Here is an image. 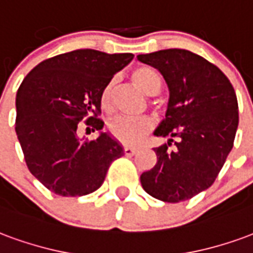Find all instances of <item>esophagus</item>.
<instances>
[{
  "label": "esophagus",
  "mask_w": 253,
  "mask_h": 253,
  "mask_svg": "<svg viewBox=\"0 0 253 253\" xmlns=\"http://www.w3.org/2000/svg\"><path fill=\"white\" fill-rule=\"evenodd\" d=\"M135 153H137V149L135 148H128V146L125 148V154H126V156H132V154Z\"/></svg>",
  "instance_id": "1"
}]
</instances>
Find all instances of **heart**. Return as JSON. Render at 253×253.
<instances>
[{
    "label": "heart",
    "mask_w": 253,
    "mask_h": 253,
    "mask_svg": "<svg viewBox=\"0 0 253 253\" xmlns=\"http://www.w3.org/2000/svg\"><path fill=\"white\" fill-rule=\"evenodd\" d=\"M131 77L134 83L146 94L157 93L161 86L159 74L150 67H137L131 73ZM112 89H114V81H110L101 92L100 101H101V107L105 110H110ZM108 128H110L111 135L115 138L116 141L125 145H138L152 131L153 119L150 116H138V118L115 116L108 123Z\"/></svg>",
    "instance_id": "b5f03b06"
}]
</instances>
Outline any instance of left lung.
Returning a JSON list of instances; mask_svg holds the SVG:
<instances>
[{
    "label": "left lung",
    "instance_id": "left-lung-1",
    "mask_svg": "<svg viewBox=\"0 0 253 253\" xmlns=\"http://www.w3.org/2000/svg\"><path fill=\"white\" fill-rule=\"evenodd\" d=\"M137 58L157 69L169 89L165 119L154 131L168 143L154 148L157 163L141 175V184L160 201H187L211 186L233 148L239 126L236 92L215 65L188 50Z\"/></svg>",
    "mask_w": 253,
    "mask_h": 253
}]
</instances>
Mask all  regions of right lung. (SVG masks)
<instances>
[{
	"instance_id": "add662e5",
	"label": "right lung",
	"mask_w": 253,
	"mask_h": 253,
	"mask_svg": "<svg viewBox=\"0 0 253 253\" xmlns=\"http://www.w3.org/2000/svg\"><path fill=\"white\" fill-rule=\"evenodd\" d=\"M130 52L74 50L31 70L16 94V134L32 175L61 196L88 195L99 188L122 145L107 132L93 141L78 137L80 122L101 131V92L131 62Z\"/></svg>"
}]
</instances>
